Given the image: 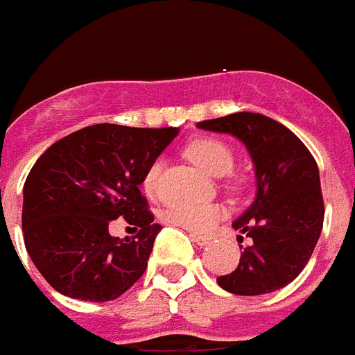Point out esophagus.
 Listing matches in <instances>:
<instances>
[{
  "mask_svg": "<svg viewBox=\"0 0 355 355\" xmlns=\"http://www.w3.org/2000/svg\"><path fill=\"white\" fill-rule=\"evenodd\" d=\"M191 238L194 240L198 245H209L211 243V238H207V236H198V234H191Z\"/></svg>",
  "mask_w": 355,
  "mask_h": 355,
  "instance_id": "1",
  "label": "esophagus"
}]
</instances>
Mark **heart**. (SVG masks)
Listing matches in <instances>:
<instances>
[{
	"label": "heart",
	"instance_id": "1",
	"mask_svg": "<svg viewBox=\"0 0 355 355\" xmlns=\"http://www.w3.org/2000/svg\"><path fill=\"white\" fill-rule=\"evenodd\" d=\"M187 157L209 175L222 178L229 174L234 164V154L223 141L214 137H203L192 141L185 150ZM161 174H163V159H155L144 172L143 185L148 194H154L159 187ZM227 185L234 187L236 181L229 178ZM225 216V207L218 201H205V203H191V205H174L164 212V220L175 227L187 229L198 234H205L212 231L222 218Z\"/></svg>",
	"mask_w": 355,
	"mask_h": 355
}]
</instances>
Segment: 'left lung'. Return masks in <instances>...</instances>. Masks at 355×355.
<instances>
[{"instance_id":"8db88e82","label":"left lung","mask_w":355,"mask_h":355,"mask_svg":"<svg viewBox=\"0 0 355 355\" xmlns=\"http://www.w3.org/2000/svg\"><path fill=\"white\" fill-rule=\"evenodd\" d=\"M198 128L240 139L257 174L253 205L232 223L251 243L236 269L218 277V284L234 295H263L284 288L310 260L324 220L313 155L291 130L262 113L238 112L201 121Z\"/></svg>"}]
</instances>
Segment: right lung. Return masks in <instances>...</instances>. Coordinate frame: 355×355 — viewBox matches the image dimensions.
Returning a JSON list of instances; mask_svg holds the SVG:
<instances>
[{
	"instance_id": "right-lung-1",
	"label": "right lung",
	"mask_w": 355,
	"mask_h": 355,
	"mask_svg": "<svg viewBox=\"0 0 355 355\" xmlns=\"http://www.w3.org/2000/svg\"><path fill=\"white\" fill-rule=\"evenodd\" d=\"M175 135L172 126L93 124L40 155L24 185L21 227L27 253L56 291L106 302L141 279L161 225L139 185ZM117 217L138 231L135 237L109 234Z\"/></svg>"
}]
</instances>
